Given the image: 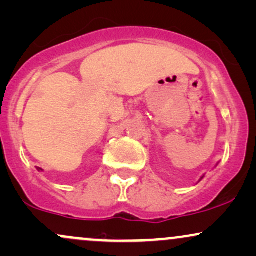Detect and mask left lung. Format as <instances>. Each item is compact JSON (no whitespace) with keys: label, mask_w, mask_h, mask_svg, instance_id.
<instances>
[{"label":"left lung","mask_w":256,"mask_h":256,"mask_svg":"<svg viewBox=\"0 0 256 256\" xmlns=\"http://www.w3.org/2000/svg\"><path fill=\"white\" fill-rule=\"evenodd\" d=\"M202 178H204V177H202ZM202 178H201V179H202Z\"/></svg>","instance_id":"obj_1"}]
</instances>
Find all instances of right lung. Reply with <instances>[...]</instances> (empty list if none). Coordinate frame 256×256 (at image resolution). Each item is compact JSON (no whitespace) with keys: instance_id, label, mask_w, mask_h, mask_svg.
<instances>
[{"instance_id":"obj_1","label":"right lung","mask_w":256,"mask_h":256,"mask_svg":"<svg viewBox=\"0 0 256 256\" xmlns=\"http://www.w3.org/2000/svg\"><path fill=\"white\" fill-rule=\"evenodd\" d=\"M37 170L38 171H42V168H40V167H37Z\"/></svg>"}]
</instances>
